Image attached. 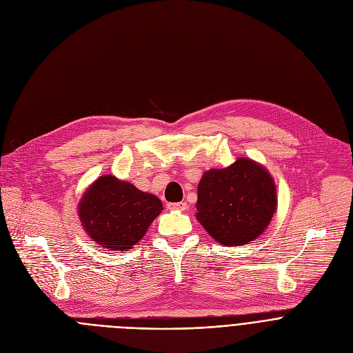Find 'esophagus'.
<instances>
[{"mask_svg":"<svg viewBox=\"0 0 353 353\" xmlns=\"http://www.w3.org/2000/svg\"><path fill=\"white\" fill-rule=\"evenodd\" d=\"M168 208L172 211H185L187 210V203H169Z\"/></svg>","mask_w":353,"mask_h":353,"instance_id":"34e87169","label":"esophagus"}]
</instances>
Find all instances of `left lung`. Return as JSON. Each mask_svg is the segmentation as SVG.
Masks as SVG:
<instances>
[{
	"label": "left lung",
	"mask_w": 353,
	"mask_h": 353,
	"mask_svg": "<svg viewBox=\"0 0 353 353\" xmlns=\"http://www.w3.org/2000/svg\"><path fill=\"white\" fill-rule=\"evenodd\" d=\"M196 221L225 247L254 241L276 212L278 195L271 173L250 158L207 170L198 184Z\"/></svg>",
	"instance_id": "8db88e82"
}]
</instances>
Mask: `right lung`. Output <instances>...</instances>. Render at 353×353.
<instances>
[{
  "mask_svg": "<svg viewBox=\"0 0 353 353\" xmlns=\"http://www.w3.org/2000/svg\"><path fill=\"white\" fill-rule=\"evenodd\" d=\"M162 201L113 174L100 176L83 192L78 216L86 234L109 251H128L162 212Z\"/></svg>",
  "mask_w": 353,
  "mask_h": 353,
  "instance_id": "1",
  "label": "right lung"
}]
</instances>
